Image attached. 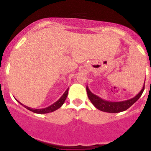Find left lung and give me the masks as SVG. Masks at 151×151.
<instances>
[{
    "mask_svg": "<svg viewBox=\"0 0 151 151\" xmlns=\"http://www.w3.org/2000/svg\"><path fill=\"white\" fill-rule=\"evenodd\" d=\"M86 90L87 93H88V98H89L91 103H92V104L96 109L102 111H105V112L118 113L121 112V111H126L127 109H129L131 106H132L140 98L144 90H145V84H144V86L142 88V89L141 90L140 92L136 96H134L132 99H127V100L124 101H120V102H111V101L105 100V99H102L99 96L95 95L94 93H93L90 91L88 86H87Z\"/></svg>",
    "mask_w": 151,
    "mask_h": 151,
    "instance_id": "left-lung-1",
    "label": "left lung"
}]
</instances>
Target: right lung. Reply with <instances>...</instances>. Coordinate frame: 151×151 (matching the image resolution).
<instances>
[{
  "instance_id": "1",
  "label": "right lung",
  "mask_w": 151,
  "mask_h": 151,
  "mask_svg": "<svg viewBox=\"0 0 151 151\" xmlns=\"http://www.w3.org/2000/svg\"><path fill=\"white\" fill-rule=\"evenodd\" d=\"M68 91H69V88H67L66 91L64 92V93L62 95V96L58 99V100L57 101V102H55V103H53L52 105H51V106H48V107L45 108V109H32V108L27 107V106H24V105H23L22 103H21L20 102H19L18 100L17 101L20 103L21 105H22V106H23L24 108H26V109H28V110L31 111H33V112L37 113V114H47V113L53 112V111H56L57 109H58L59 108H60L62 106H63L65 100H66V97H67V95H68Z\"/></svg>"
}]
</instances>
